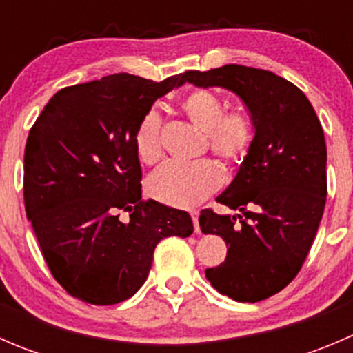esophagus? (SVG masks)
Returning a JSON list of instances; mask_svg holds the SVG:
<instances>
[{
  "mask_svg": "<svg viewBox=\"0 0 353 353\" xmlns=\"http://www.w3.org/2000/svg\"><path fill=\"white\" fill-rule=\"evenodd\" d=\"M198 215L199 213L194 210V212H191V219H193V225H194V232H199V223H198Z\"/></svg>",
  "mask_w": 353,
  "mask_h": 353,
  "instance_id": "1",
  "label": "esophagus"
}]
</instances>
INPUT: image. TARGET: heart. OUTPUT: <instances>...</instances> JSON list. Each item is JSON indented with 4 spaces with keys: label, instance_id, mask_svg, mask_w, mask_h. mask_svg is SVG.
Wrapping results in <instances>:
<instances>
[{
    "label": "heart",
    "instance_id": "b5f03b06",
    "mask_svg": "<svg viewBox=\"0 0 353 353\" xmlns=\"http://www.w3.org/2000/svg\"><path fill=\"white\" fill-rule=\"evenodd\" d=\"M188 119L203 130L205 148L219 157L229 169L245 162L256 141V124L244 110H225V102L206 88H196L181 101ZM138 159L143 163L159 162L163 155L162 119L150 110L134 133ZM222 184V170L212 159L190 163L169 162L157 169L147 181L152 198L177 208H190L215 193Z\"/></svg>",
    "mask_w": 353,
    "mask_h": 353
}]
</instances>
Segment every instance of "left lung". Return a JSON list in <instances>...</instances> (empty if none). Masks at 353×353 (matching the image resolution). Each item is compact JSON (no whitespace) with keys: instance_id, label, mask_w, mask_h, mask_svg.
<instances>
[{"instance_id":"8db88e82","label":"left lung","mask_w":353,"mask_h":353,"mask_svg":"<svg viewBox=\"0 0 353 353\" xmlns=\"http://www.w3.org/2000/svg\"><path fill=\"white\" fill-rule=\"evenodd\" d=\"M183 80L234 92L256 124L251 154L216 198L237 215L205 208L199 227L229 248L222 265L205 270L208 282L237 302L265 301L301 272L325 212L323 126L301 88L272 71L225 65L186 71Z\"/></svg>"}]
</instances>
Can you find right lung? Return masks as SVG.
I'll use <instances>...</instances> for the list:
<instances>
[{
	"mask_svg": "<svg viewBox=\"0 0 353 353\" xmlns=\"http://www.w3.org/2000/svg\"><path fill=\"white\" fill-rule=\"evenodd\" d=\"M184 83L116 73L56 92L28 133L23 201L42 256L70 295L123 302L145 283L155 245L190 237L183 210L141 198L134 133L159 97ZM128 211L130 219L120 220Z\"/></svg>",
	"mask_w": 353,
	"mask_h": 353,
	"instance_id": "right-lung-1",
	"label": "right lung"
}]
</instances>
